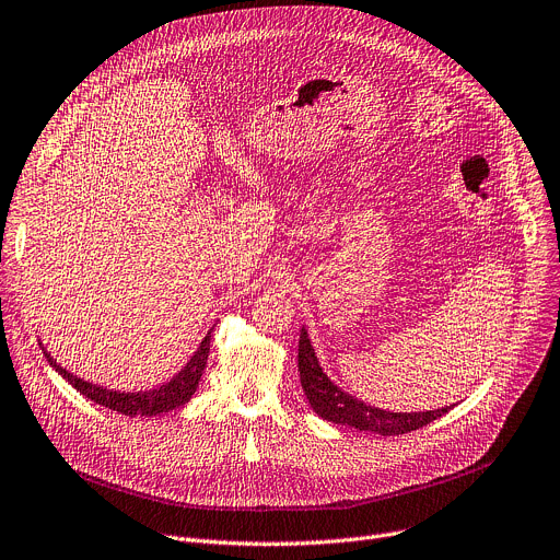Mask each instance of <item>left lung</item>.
Segmentation results:
<instances>
[{"label": "left lung", "instance_id": "left-lung-1", "mask_svg": "<svg viewBox=\"0 0 560 560\" xmlns=\"http://www.w3.org/2000/svg\"><path fill=\"white\" fill-rule=\"evenodd\" d=\"M299 377L301 388L306 393L313 411L335 424L352 427L358 431H371L377 435H404L416 429H422L431 424L433 420L448 413L451 406L446 409L435 411H420V413H393L377 409L362 399H358L350 393H343L335 382L328 380V375L322 371L315 348L311 346L306 328H301L299 335Z\"/></svg>", "mask_w": 560, "mask_h": 560}]
</instances>
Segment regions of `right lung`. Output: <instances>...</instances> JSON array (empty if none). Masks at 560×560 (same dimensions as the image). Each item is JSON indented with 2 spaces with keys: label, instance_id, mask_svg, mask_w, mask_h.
Instances as JSON below:
<instances>
[{
  "label": "right lung",
  "instance_id": "right-lung-1",
  "mask_svg": "<svg viewBox=\"0 0 560 560\" xmlns=\"http://www.w3.org/2000/svg\"><path fill=\"white\" fill-rule=\"evenodd\" d=\"M210 339L212 332L206 335V339L200 341L198 350L194 352V358L187 362V366L167 384L159 386V388H151V390H140V393H120V390H109L103 386H95L89 384L84 380H80L78 375L69 373L67 369L58 366L54 360H50V354L44 350L48 364L54 366L75 390H80L84 397H89L91 401L100 404V406H107L112 411H118L122 416L129 418H151V416H161V413H170L178 406H183L185 401H189V397L196 393V386L200 382L202 371H206L208 364V354H210Z\"/></svg>",
  "mask_w": 560,
  "mask_h": 560
}]
</instances>
